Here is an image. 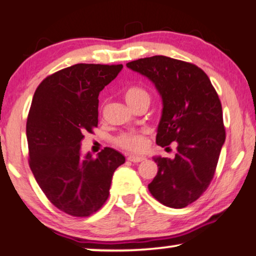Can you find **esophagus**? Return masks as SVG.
Here are the masks:
<instances>
[{
	"label": "esophagus",
	"mask_w": 256,
	"mask_h": 256,
	"mask_svg": "<svg viewBox=\"0 0 256 256\" xmlns=\"http://www.w3.org/2000/svg\"><path fill=\"white\" fill-rule=\"evenodd\" d=\"M128 160L132 162V163H139V162H143L145 158L144 157H138V156H132V154H130V156L128 157Z\"/></svg>",
	"instance_id": "esophagus-1"
}]
</instances>
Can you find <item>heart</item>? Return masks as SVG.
Here are the masks:
<instances>
[{
    "mask_svg": "<svg viewBox=\"0 0 256 256\" xmlns=\"http://www.w3.org/2000/svg\"><path fill=\"white\" fill-rule=\"evenodd\" d=\"M124 99L131 108L142 104L150 102V96L144 88L138 86L128 87L124 92ZM114 144L118 148L128 152H142L148 146V136L144 131L122 132L114 138Z\"/></svg>",
    "mask_w": 256,
    "mask_h": 256,
    "instance_id": "1",
    "label": "heart"
}]
</instances>
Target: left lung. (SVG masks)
Masks as SVG:
<instances>
[{"mask_svg": "<svg viewBox=\"0 0 256 256\" xmlns=\"http://www.w3.org/2000/svg\"><path fill=\"white\" fill-rule=\"evenodd\" d=\"M126 66L148 76L162 96L156 143L177 145L174 160L154 158L158 172L148 192L162 204L184 208L208 189L226 140L218 92L204 70L182 60L154 56Z\"/></svg>", "mask_w": 256, "mask_h": 256, "instance_id": "obj_1", "label": "left lung"}]
</instances>
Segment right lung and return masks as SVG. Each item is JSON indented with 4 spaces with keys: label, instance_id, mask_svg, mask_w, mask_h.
Segmentation results:
<instances>
[{
    "label": "right lung",
    "instance_id": "right-lung-1",
    "mask_svg": "<svg viewBox=\"0 0 256 256\" xmlns=\"http://www.w3.org/2000/svg\"><path fill=\"white\" fill-rule=\"evenodd\" d=\"M122 68L73 64L44 78L32 100L26 126L29 166L52 204L74 218H87L105 204L113 172L125 163L111 148L96 158L80 154L84 134L98 126L100 90Z\"/></svg>",
    "mask_w": 256,
    "mask_h": 256
}]
</instances>
